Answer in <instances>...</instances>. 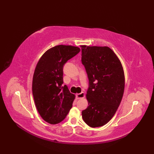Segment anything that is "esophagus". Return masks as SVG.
Wrapping results in <instances>:
<instances>
[{
    "mask_svg": "<svg viewBox=\"0 0 154 154\" xmlns=\"http://www.w3.org/2000/svg\"><path fill=\"white\" fill-rule=\"evenodd\" d=\"M76 98L78 100V99H81V98H83V97H85V94L84 92H82L81 93H80V94H77L76 95Z\"/></svg>",
    "mask_w": 154,
    "mask_h": 154,
    "instance_id": "obj_1",
    "label": "esophagus"
}]
</instances>
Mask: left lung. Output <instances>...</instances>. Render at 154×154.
I'll return each instance as SVG.
<instances>
[{
	"label": "left lung",
	"mask_w": 154,
	"mask_h": 154,
	"mask_svg": "<svg viewBox=\"0 0 154 154\" xmlns=\"http://www.w3.org/2000/svg\"><path fill=\"white\" fill-rule=\"evenodd\" d=\"M82 62L89 81L86 97L88 106L82 118L89 127L103 126L112 118L122 101L125 89L122 64L106 46L81 45Z\"/></svg>",
	"instance_id": "1"
}]
</instances>
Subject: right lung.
<instances>
[{
  "label": "right lung",
  "instance_id": "1",
  "mask_svg": "<svg viewBox=\"0 0 154 154\" xmlns=\"http://www.w3.org/2000/svg\"><path fill=\"white\" fill-rule=\"evenodd\" d=\"M80 51L72 45H58L46 51L36 66L32 82L35 103L42 119L59 123L72 108L75 95L63 84V67Z\"/></svg>",
  "mask_w": 154,
  "mask_h": 154
}]
</instances>
